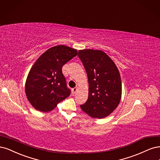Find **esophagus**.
Instances as JSON below:
<instances>
[{"label":"esophagus","instance_id":"obj_1","mask_svg":"<svg viewBox=\"0 0 160 160\" xmlns=\"http://www.w3.org/2000/svg\"><path fill=\"white\" fill-rule=\"evenodd\" d=\"M77 90H78V88L76 87V88H73L72 90V92L73 94H75Z\"/></svg>","mask_w":160,"mask_h":160}]
</instances>
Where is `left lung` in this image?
<instances>
[{"mask_svg":"<svg viewBox=\"0 0 160 160\" xmlns=\"http://www.w3.org/2000/svg\"><path fill=\"white\" fill-rule=\"evenodd\" d=\"M88 80V98L81 109L94 118H104L113 112L122 97L119 70L113 60L100 50L78 51Z\"/></svg>","mask_w":160,"mask_h":160,"instance_id":"8db88e82","label":"left lung"}]
</instances>
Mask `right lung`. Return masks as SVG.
<instances>
[{
  "mask_svg": "<svg viewBox=\"0 0 160 160\" xmlns=\"http://www.w3.org/2000/svg\"><path fill=\"white\" fill-rule=\"evenodd\" d=\"M77 54L76 49L58 45L46 50L35 62L26 80L25 92L36 110L50 112L70 95L62 68Z\"/></svg>",
  "mask_w": 160,
  "mask_h": 160,
  "instance_id": "1",
  "label": "right lung"
}]
</instances>
